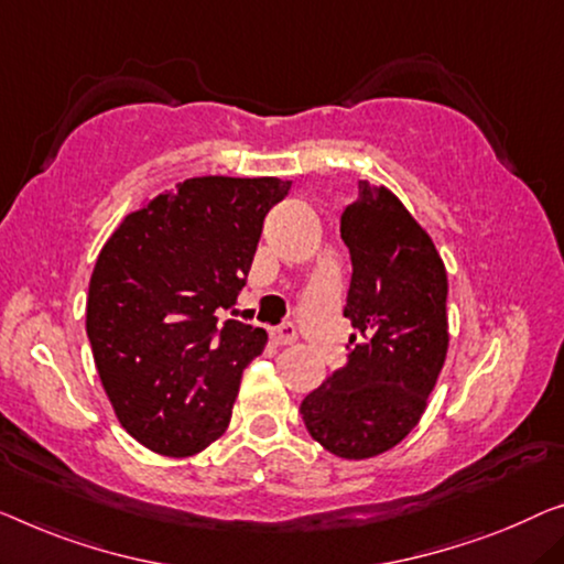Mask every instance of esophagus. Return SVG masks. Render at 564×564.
Instances as JSON below:
<instances>
[{
	"label": "esophagus",
	"mask_w": 564,
	"mask_h": 564,
	"mask_svg": "<svg viewBox=\"0 0 564 564\" xmlns=\"http://www.w3.org/2000/svg\"><path fill=\"white\" fill-rule=\"evenodd\" d=\"M271 339L279 344V347H289V344H296L299 334H296V326L293 324H283L279 329L271 332Z\"/></svg>",
	"instance_id": "34e87169"
}]
</instances>
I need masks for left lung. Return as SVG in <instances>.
<instances>
[{"mask_svg": "<svg viewBox=\"0 0 564 564\" xmlns=\"http://www.w3.org/2000/svg\"><path fill=\"white\" fill-rule=\"evenodd\" d=\"M351 256L349 365L301 402L311 438L344 460L390 451L417 425L448 355V275L431 235L384 187L359 180L341 213Z\"/></svg>", "mask_w": 564, "mask_h": 564, "instance_id": "obj_1", "label": "left lung"}]
</instances>
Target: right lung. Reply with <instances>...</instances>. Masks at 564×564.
Instances as JSON below:
<instances>
[{
  "instance_id": "obj_1",
  "label": "right lung",
  "mask_w": 564,
  "mask_h": 564,
  "mask_svg": "<svg viewBox=\"0 0 564 564\" xmlns=\"http://www.w3.org/2000/svg\"><path fill=\"white\" fill-rule=\"evenodd\" d=\"M289 189L279 176H192L126 215L98 253L86 332L100 384L123 431L159 456H195L230 423L268 334L220 311L238 304Z\"/></svg>"
}]
</instances>
